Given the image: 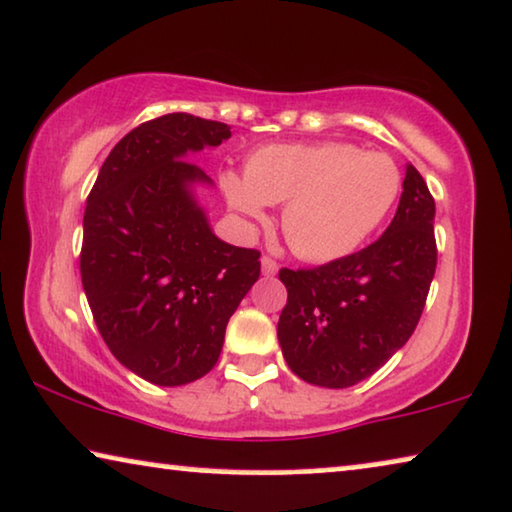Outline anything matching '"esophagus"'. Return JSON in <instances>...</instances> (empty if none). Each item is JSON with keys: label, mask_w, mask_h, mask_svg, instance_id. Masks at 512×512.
<instances>
[{"label": "esophagus", "mask_w": 512, "mask_h": 512, "mask_svg": "<svg viewBox=\"0 0 512 512\" xmlns=\"http://www.w3.org/2000/svg\"><path fill=\"white\" fill-rule=\"evenodd\" d=\"M261 268H263V274H268V277H272V274H277L279 265H277V261H274V258L263 256L261 258Z\"/></svg>", "instance_id": "esophagus-1"}]
</instances>
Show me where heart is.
<instances>
[{
  "mask_svg": "<svg viewBox=\"0 0 512 512\" xmlns=\"http://www.w3.org/2000/svg\"><path fill=\"white\" fill-rule=\"evenodd\" d=\"M224 191L254 221L268 205H284L281 231L295 254L335 263L383 224L402 191V173L385 152H362L344 140L272 143L249 154L244 175L226 173Z\"/></svg>",
  "mask_w": 512,
  "mask_h": 512,
  "instance_id": "1",
  "label": "heart"
}]
</instances>
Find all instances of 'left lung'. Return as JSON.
Listing matches in <instances>:
<instances>
[{
  "instance_id": "left-lung-1",
  "label": "left lung",
  "mask_w": 512,
  "mask_h": 512,
  "mask_svg": "<svg viewBox=\"0 0 512 512\" xmlns=\"http://www.w3.org/2000/svg\"><path fill=\"white\" fill-rule=\"evenodd\" d=\"M402 187L395 219L369 247L311 270H279L288 300L277 337L302 381L351 388L416 330L436 270V207L411 164Z\"/></svg>"
}]
</instances>
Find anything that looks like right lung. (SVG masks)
<instances>
[{"label":"right lung","instance_id":"1","mask_svg":"<svg viewBox=\"0 0 512 512\" xmlns=\"http://www.w3.org/2000/svg\"><path fill=\"white\" fill-rule=\"evenodd\" d=\"M231 138L224 122L170 113L113 147L90 191L80 277L110 353L154 385L191 383L217 365L228 318L261 274L256 249L212 233L187 154Z\"/></svg>","mask_w":512,"mask_h":512}]
</instances>
